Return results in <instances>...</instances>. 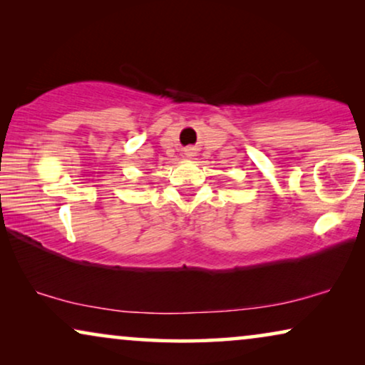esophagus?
I'll use <instances>...</instances> for the list:
<instances>
[{"label":"esophagus","mask_w":365,"mask_h":365,"mask_svg":"<svg viewBox=\"0 0 365 365\" xmlns=\"http://www.w3.org/2000/svg\"><path fill=\"white\" fill-rule=\"evenodd\" d=\"M184 154H186V158H192L194 156V148H187L186 151H184Z\"/></svg>","instance_id":"1"}]
</instances>
